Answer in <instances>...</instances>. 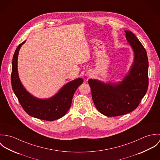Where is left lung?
<instances>
[{
    "instance_id": "obj_1",
    "label": "left lung",
    "mask_w": 160,
    "mask_h": 160,
    "mask_svg": "<svg viewBox=\"0 0 160 160\" xmlns=\"http://www.w3.org/2000/svg\"><path fill=\"white\" fill-rule=\"evenodd\" d=\"M126 38L134 52L133 63L122 80L105 83L90 79L92 97L97 109L107 116H117L134 110L145 96L148 86V60L147 52L130 31Z\"/></svg>"
}]
</instances>
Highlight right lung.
I'll return each instance as SVG.
<instances>
[{
    "instance_id": "right-lung-1",
    "label": "right lung",
    "mask_w": 160,
    "mask_h": 160,
    "mask_svg": "<svg viewBox=\"0 0 160 160\" xmlns=\"http://www.w3.org/2000/svg\"><path fill=\"white\" fill-rule=\"evenodd\" d=\"M25 42L18 46L13 57L11 75L13 91L24 110L29 116L49 121L61 118L71 107L73 95L83 82V79L79 78L69 81L50 98L34 97L24 88L18 75V57L20 49Z\"/></svg>"
}]
</instances>
